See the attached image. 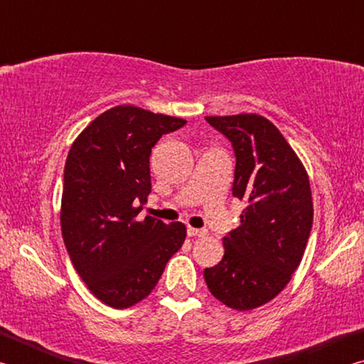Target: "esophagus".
<instances>
[{
  "label": "esophagus",
  "instance_id": "1",
  "mask_svg": "<svg viewBox=\"0 0 364 364\" xmlns=\"http://www.w3.org/2000/svg\"><path fill=\"white\" fill-rule=\"evenodd\" d=\"M207 234V231L205 230H197V228H191V226H188V236H193V237H196V236H205Z\"/></svg>",
  "mask_w": 364,
  "mask_h": 364
}]
</instances>
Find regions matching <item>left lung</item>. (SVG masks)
<instances>
[{
    "mask_svg": "<svg viewBox=\"0 0 364 364\" xmlns=\"http://www.w3.org/2000/svg\"><path fill=\"white\" fill-rule=\"evenodd\" d=\"M236 156L232 196L247 207L223 237L225 255L204 269L208 291L234 310L273 300L301 262L313 226L308 175L292 147L262 115L205 117Z\"/></svg>",
    "mask_w": 364,
    "mask_h": 364,
    "instance_id": "left-lung-1",
    "label": "left lung"
}]
</instances>
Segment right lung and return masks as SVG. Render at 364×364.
Masks as SVG:
<instances>
[{
	"instance_id": "add662e5",
	"label": "right lung",
	"mask_w": 364,
	"mask_h": 364,
	"mask_svg": "<svg viewBox=\"0 0 364 364\" xmlns=\"http://www.w3.org/2000/svg\"><path fill=\"white\" fill-rule=\"evenodd\" d=\"M184 125L176 117L117 106L91 122L67 156L64 244L80 278L109 306L128 308L146 299L186 239L180 221L136 220V205L151 193L152 147Z\"/></svg>"
}]
</instances>
